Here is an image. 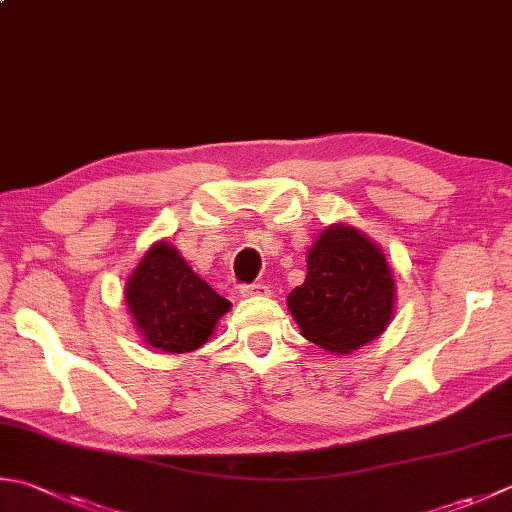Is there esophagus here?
Returning <instances> with one entry per match:
<instances>
[{"instance_id":"esophagus-1","label":"esophagus","mask_w":512,"mask_h":512,"mask_svg":"<svg viewBox=\"0 0 512 512\" xmlns=\"http://www.w3.org/2000/svg\"><path fill=\"white\" fill-rule=\"evenodd\" d=\"M239 293H242V297H266L270 295V290L264 284H244L239 288Z\"/></svg>"}]
</instances>
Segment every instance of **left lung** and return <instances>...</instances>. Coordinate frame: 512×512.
Here are the masks:
<instances>
[{"label": "left lung", "mask_w": 512, "mask_h": 512, "mask_svg": "<svg viewBox=\"0 0 512 512\" xmlns=\"http://www.w3.org/2000/svg\"><path fill=\"white\" fill-rule=\"evenodd\" d=\"M306 266L288 310L308 342L348 355L384 333L393 319L395 279L382 248L362 230L328 226L308 250Z\"/></svg>", "instance_id": "8db88e82"}]
</instances>
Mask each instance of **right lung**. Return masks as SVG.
<instances>
[{"mask_svg": "<svg viewBox=\"0 0 512 512\" xmlns=\"http://www.w3.org/2000/svg\"><path fill=\"white\" fill-rule=\"evenodd\" d=\"M126 304L144 342L170 355L204 346L230 310L168 242L146 250L126 282Z\"/></svg>", "mask_w": 512, "mask_h": 512, "instance_id": "add662e5", "label": "right lung"}]
</instances>
